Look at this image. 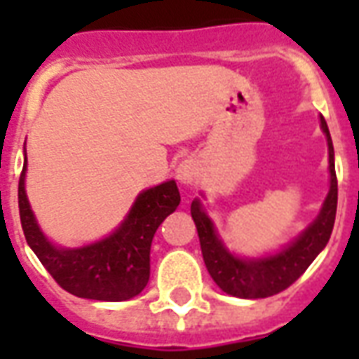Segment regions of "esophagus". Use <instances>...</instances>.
Listing matches in <instances>:
<instances>
[{
	"instance_id": "obj_1",
	"label": "esophagus",
	"mask_w": 359,
	"mask_h": 359,
	"mask_svg": "<svg viewBox=\"0 0 359 359\" xmlns=\"http://www.w3.org/2000/svg\"><path fill=\"white\" fill-rule=\"evenodd\" d=\"M175 175H177V180L182 182V184H192L196 179V163L192 161V159H184V161H180V163L177 165V171H175Z\"/></svg>"
}]
</instances>
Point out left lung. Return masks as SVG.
<instances>
[{
	"label": "left lung",
	"instance_id": "obj_1",
	"mask_svg": "<svg viewBox=\"0 0 359 359\" xmlns=\"http://www.w3.org/2000/svg\"><path fill=\"white\" fill-rule=\"evenodd\" d=\"M321 128L329 144V171H331L329 194L325 198L323 208L316 221L292 244H288L278 254L256 257V259L234 256L225 248V244L219 241L215 226L205 215L202 202L196 198L190 205V213H192L198 236H200L205 267L223 292L236 296V298H250V300L267 298L273 294L283 292L294 280L300 278L302 273L311 265L317 254L327 246L332 226H334L339 184H337V172H334V149H332L331 134L323 117H321Z\"/></svg>",
	"mask_w": 359,
	"mask_h": 359
}]
</instances>
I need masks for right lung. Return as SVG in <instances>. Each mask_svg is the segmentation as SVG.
<instances>
[{
    "label": "right lung",
    "instance_id": "right-lung-1",
    "mask_svg": "<svg viewBox=\"0 0 359 359\" xmlns=\"http://www.w3.org/2000/svg\"><path fill=\"white\" fill-rule=\"evenodd\" d=\"M25 172L27 159L19 179L20 225L28 246L55 283L67 292L88 300L123 302L140 294L149 280L154 234L180 203L177 182L167 180L144 190L125 221L107 238L82 248H57L36 223L25 190Z\"/></svg>",
    "mask_w": 359,
    "mask_h": 359
}]
</instances>
